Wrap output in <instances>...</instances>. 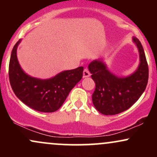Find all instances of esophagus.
Returning <instances> with one entry per match:
<instances>
[{
    "mask_svg": "<svg viewBox=\"0 0 157 157\" xmlns=\"http://www.w3.org/2000/svg\"><path fill=\"white\" fill-rule=\"evenodd\" d=\"M90 75H91V74H90L89 69L88 68H85L84 71H83V77H90Z\"/></svg>",
    "mask_w": 157,
    "mask_h": 157,
    "instance_id": "esophagus-1",
    "label": "esophagus"
}]
</instances>
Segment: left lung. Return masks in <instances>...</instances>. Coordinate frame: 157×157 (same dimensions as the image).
Masks as SVG:
<instances>
[{
	"mask_svg": "<svg viewBox=\"0 0 157 157\" xmlns=\"http://www.w3.org/2000/svg\"><path fill=\"white\" fill-rule=\"evenodd\" d=\"M134 41L140 52V64L131 76L120 78L108 71L101 60L92 61L89 69L96 87L92 102L99 112L105 115L117 114L128 109L139 100L148 80V66L142 46L137 38Z\"/></svg>",
	"mask_w": 157,
	"mask_h": 157,
	"instance_id": "left-lung-1",
	"label": "left lung"
}]
</instances>
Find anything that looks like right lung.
<instances>
[{
	"label": "right lung",
	"instance_id": "1",
	"mask_svg": "<svg viewBox=\"0 0 157 157\" xmlns=\"http://www.w3.org/2000/svg\"><path fill=\"white\" fill-rule=\"evenodd\" d=\"M20 41L13 47L9 65L11 87L17 98L31 109L40 112L56 111L82 79L83 67L64 71L48 80L29 77L23 72L17 59L16 52Z\"/></svg>",
	"mask_w": 157,
	"mask_h": 157
}]
</instances>
